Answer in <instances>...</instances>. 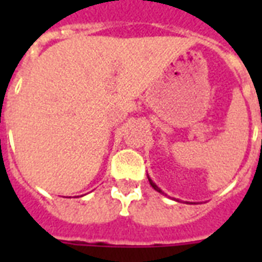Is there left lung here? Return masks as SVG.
<instances>
[{
	"mask_svg": "<svg viewBox=\"0 0 262 262\" xmlns=\"http://www.w3.org/2000/svg\"><path fill=\"white\" fill-rule=\"evenodd\" d=\"M148 179H149V183H151V186H152V187H154V189H155V190H156V191H159V193H163V191L160 190L159 187L156 186V185H155V182H152V179H151V178H149V177H148Z\"/></svg>",
	"mask_w": 262,
	"mask_h": 262,
	"instance_id": "obj_1",
	"label": "left lung"
}]
</instances>
